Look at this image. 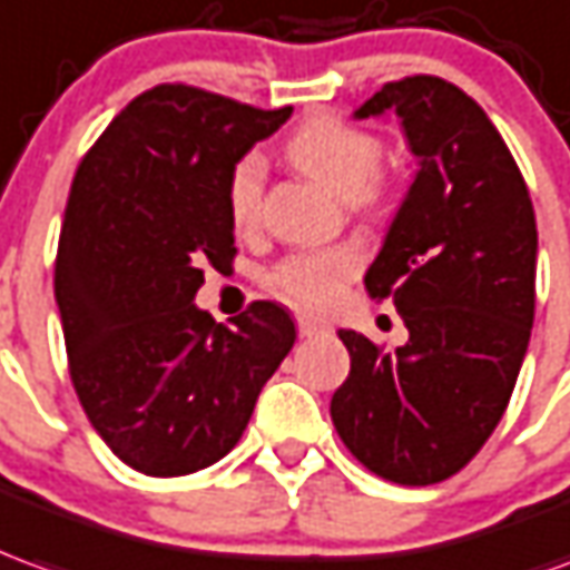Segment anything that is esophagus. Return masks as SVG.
Returning <instances> with one entry per match:
<instances>
[{"instance_id": "esophagus-1", "label": "esophagus", "mask_w": 570, "mask_h": 570, "mask_svg": "<svg viewBox=\"0 0 570 570\" xmlns=\"http://www.w3.org/2000/svg\"><path fill=\"white\" fill-rule=\"evenodd\" d=\"M296 326H298V336H302V340H312V336H321V333H326V326L317 324V321H312V317H298Z\"/></svg>"}]
</instances>
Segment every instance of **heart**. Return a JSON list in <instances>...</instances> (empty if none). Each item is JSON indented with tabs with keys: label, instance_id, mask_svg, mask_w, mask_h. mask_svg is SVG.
<instances>
[{
	"label": "heart",
	"instance_id": "1",
	"mask_svg": "<svg viewBox=\"0 0 570 570\" xmlns=\"http://www.w3.org/2000/svg\"><path fill=\"white\" fill-rule=\"evenodd\" d=\"M284 150L298 173L312 175L314 181L342 194L348 209L367 216L385 213L389 181L380 173L382 145L373 132L336 117H314L286 138ZM262 194L265 160L258 154H244L240 160H234L225 181V206L234 228H256L262 218ZM361 262L364 256L354 244L302 249L274 265L268 289L296 308L321 312L340 298L342 286L357 274Z\"/></svg>",
	"mask_w": 570,
	"mask_h": 570
}]
</instances>
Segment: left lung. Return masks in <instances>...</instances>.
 <instances>
[{
    "label": "left lung",
    "mask_w": 570,
    "mask_h": 570,
    "mask_svg": "<svg viewBox=\"0 0 570 570\" xmlns=\"http://www.w3.org/2000/svg\"><path fill=\"white\" fill-rule=\"evenodd\" d=\"M395 110L420 173L370 265V298L410 330L385 352L354 330L330 401L342 444L407 488L451 479L503 420L531 340L537 222L524 175L488 114L441 77L385 82L354 117Z\"/></svg>",
    "instance_id": "8db88e82"
}]
</instances>
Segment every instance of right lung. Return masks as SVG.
<instances>
[{
    "instance_id": "obj_1",
    "label": "right lung",
    "mask_w": 570,
    "mask_h": 570,
    "mask_svg": "<svg viewBox=\"0 0 570 570\" xmlns=\"http://www.w3.org/2000/svg\"><path fill=\"white\" fill-rule=\"evenodd\" d=\"M289 114L163 82L119 110L73 175L55 258L67 367L95 432L135 472L218 463L296 342L277 302L230 326L194 305L203 268L225 274L237 256L230 166Z\"/></svg>"
}]
</instances>
